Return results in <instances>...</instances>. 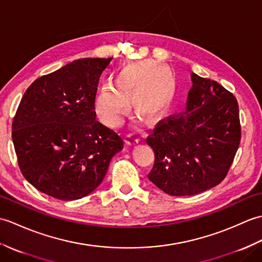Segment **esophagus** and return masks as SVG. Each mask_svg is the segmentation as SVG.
Listing matches in <instances>:
<instances>
[{
	"mask_svg": "<svg viewBox=\"0 0 262 262\" xmlns=\"http://www.w3.org/2000/svg\"><path fill=\"white\" fill-rule=\"evenodd\" d=\"M125 138H126V144H128V145H134V144H137L140 142V137H138L135 133H129V134L126 135Z\"/></svg>",
	"mask_w": 262,
	"mask_h": 262,
	"instance_id": "34e87169",
	"label": "esophagus"
}]
</instances>
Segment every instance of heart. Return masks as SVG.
<instances>
[{"mask_svg":"<svg viewBox=\"0 0 262 262\" xmlns=\"http://www.w3.org/2000/svg\"><path fill=\"white\" fill-rule=\"evenodd\" d=\"M114 86L104 84L96 98V113L103 124L117 127L129 107L138 114L157 120L170 109L174 97V82L170 72L151 60L126 64L114 74Z\"/></svg>","mask_w":262,"mask_h":262,"instance_id":"1","label":"heart"}]
</instances>
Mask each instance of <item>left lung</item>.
Listing matches in <instances>:
<instances>
[{
	"instance_id": "1",
	"label": "left lung",
	"mask_w": 262,
	"mask_h": 262,
	"mask_svg": "<svg viewBox=\"0 0 262 262\" xmlns=\"http://www.w3.org/2000/svg\"><path fill=\"white\" fill-rule=\"evenodd\" d=\"M185 111L160 120L146 143L155 161L147 174L170 196H193L224 180L241 141L235 97L216 81L191 74Z\"/></svg>"
}]
</instances>
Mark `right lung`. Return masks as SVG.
I'll list each match as a JSON object with an SVG mask.
<instances>
[{"instance_id":"right-lung-1","label":"right lung","mask_w":262,"mask_h":262,"mask_svg":"<svg viewBox=\"0 0 262 262\" xmlns=\"http://www.w3.org/2000/svg\"><path fill=\"white\" fill-rule=\"evenodd\" d=\"M110 58H82L27 89L12 122L22 174L60 200L88 196L102 182L124 140L97 120L94 101Z\"/></svg>"}]
</instances>
